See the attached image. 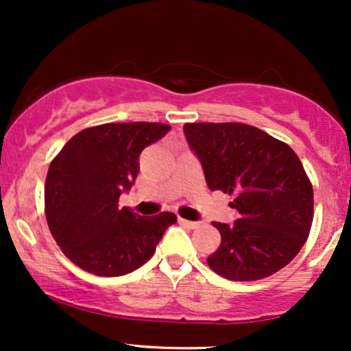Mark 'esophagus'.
<instances>
[{"instance_id":"34e87169","label":"esophagus","mask_w":351,"mask_h":351,"mask_svg":"<svg viewBox=\"0 0 351 351\" xmlns=\"http://www.w3.org/2000/svg\"><path fill=\"white\" fill-rule=\"evenodd\" d=\"M180 224H183L184 228H189V229H196L199 226V223H195V221H188V219H183V217H180L178 219Z\"/></svg>"}]
</instances>
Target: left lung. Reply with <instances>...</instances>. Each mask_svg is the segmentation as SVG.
<instances>
[{
  "label": "left lung",
  "instance_id": "1",
  "mask_svg": "<svg viewBox=\"0 0 351 351\" xmlns=\"http://www.w3.org/2000/svg\"><path fill=\"white\" fill-rule=\"evenodd\" d=\"M211 191L234 195L239 219L213 223L221 244L209 267L229 280H259L285 267L307 241L313 189L287 143L245 123H184Z\"/></svg>",
  "mask_w": 351,
  "mask_h": 351
}]
</instances>
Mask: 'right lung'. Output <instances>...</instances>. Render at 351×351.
<instances>
[{
    "label": "right lung",
    "mask_w": 351,
    "mask_h": 351,
    "mask_svg": "<svg viewBox=\"0 0 351 351\" xmlns=\"http://www.w3.org/2000/svg\"><path fill=\"white\" fill-rule=\"evenodd\" d=\"M167 123H104L79 132L47 171L44 209L51 234L67 259L84 271L117 277L155 254L173 213L140 216L120 208L140 170V153L170 130Z\"/></svg>",
    "instance_id": "add662e5"
}]
</instances>
